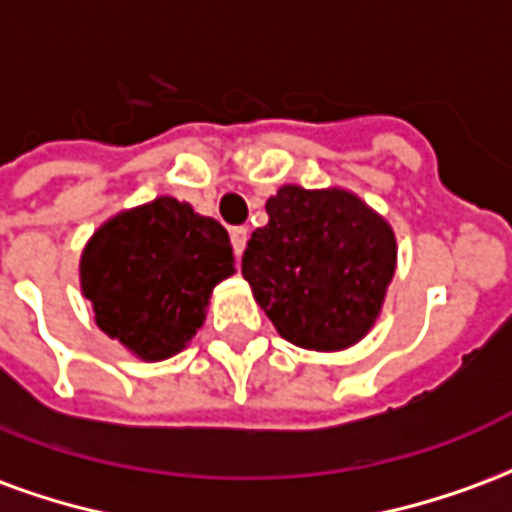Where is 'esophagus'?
<instances>
[{
    "label": "esophagus",
    "mask_w": 512,
    "mask_h": 512,
    "mask_svg": "<svg viewBox=\"0 0 512 512\" xmlns=\"http://www.w3.org/2000/svg\"><path fill=\"white\" fill-rule=\"evenodd\" d=\"M246 241H249V230H246V227H233V230H230V244H233L235 255L238 257L244 255Z\"/></svg>",
    "instance_id": "1"
}]
</instances>
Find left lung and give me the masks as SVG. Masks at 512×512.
Wrapping results in <instances>:
<instances>
[{
	"instance_id": "obj_1",
	"label": "left lung",
	"mask_w": 512,
	"mask_h": 512,
	"mask_svg": "<svg viewBox=\"0 0 512 512\" xmlns=\"http://www.w3.org/2000/svg\"><path fill=\"white\" fill-rule=\"evenodd\" d=\"M268 224L246 241L241 274L277 332L301 348L340 351L376 323L395 274V235L343 189L282 186Z\"/></svg>"
}]
</instances>
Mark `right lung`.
<instances>
[{
    "instance_id": "add662e5",
    "label": "right lung",
    "mask_w": 512,
    "mask_h": 512,
    "mask_svg": "<svg viewBox=\"0 0 512 512\" xmlns=\"http://www.w3.org/2000/svg\"><path fill=\"white\" fill-rule=\"evenodd\" d=\"M79 271L101 332L158 362L197 334L211 290L233 274V246L216 219L158 197L109 219Z\"/></svg>"
}]
</instances>
